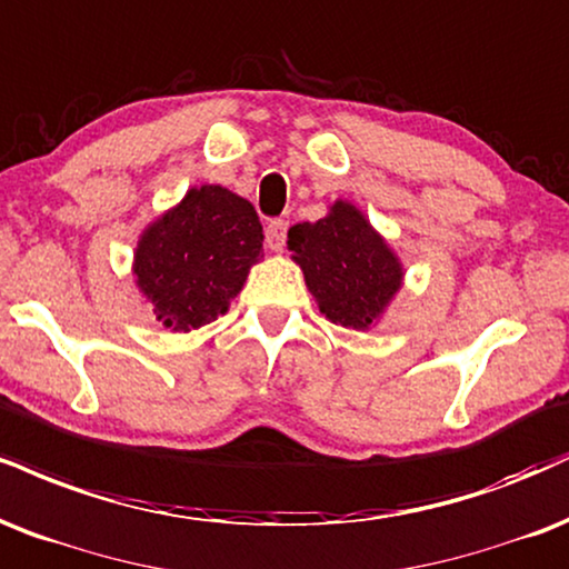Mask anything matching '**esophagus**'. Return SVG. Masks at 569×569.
<instances>
[{"mask_svg": "<svg viewBox=\"0 0 569 569\" xmlns=\"http://www.w3.org/2000/svg\"><path fill=\"white\" fill-rule=\"evenodd\" d=\"M286 230H289V222H286V219H272V222L267 224V246H270V251H283Z\"/></svg>", "mask_w": 569, "mask_h": 569, "instance_id": "obj_1", "label": "esophagus"}]
</instances>
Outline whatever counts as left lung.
Instances as JSON below:
<instances>
[{
  "mask_svg": "<svg viewBox=\"0 0 569 569\" xmlns=\"http://www.w3.org/2000/svg\"><path fill=\"white\" fill-rule=\"evenodd\" d=\"M289 249L320 312L355 331H366L385 315L406 276L385 238L347 201H333L318 222L293 224Z\"/></svg>",
  "mask_w": 569,
  "mask_h": 569,
  "instance_id": "obj_1",
  "label": "left lung"
}]
</instances>
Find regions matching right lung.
Returning a JSON list of instances; mask_svg holds the SVG:
<instances>
[{
	"label": "right lung",
	"mask_w": 569,
	"mask_h": 569,
	"mask_svg": "<svg viewBox=\"0 0 569 569\" xmlns=\"http://www.w3.org/2000/svg\"><path fill=\"white\" fill-rule=\"evenodd\" d=\"M254 207L222 184L190 188L174 209L142 230L134 249L137 289L156 320L193 331L228 312L251 264L262 257Z\"/></svg>",
	"instance_id": "add662e5"
}]
</instances>
